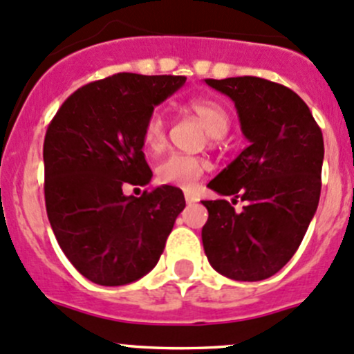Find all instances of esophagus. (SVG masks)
Here are the masks:
<instances>
[{"label": "esophagus", "mask_w": 354, "mask_h": 354, "mask_svg": "<svg viewBox=\"0 0 354 354\" xmlns=\"http://www.w3.org/2000/svg\"><path fill=\"white\" fill-rule=\"evenodd\" d=\"M185 200H187V203H195V202H197V198H195L192 194H188V192H187V194H185Z\"/></svg>", "instance_id": "34e87169"}]
</instances>
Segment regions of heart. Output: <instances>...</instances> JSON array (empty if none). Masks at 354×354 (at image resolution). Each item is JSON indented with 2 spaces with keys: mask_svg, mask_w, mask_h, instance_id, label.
<instances>
[{
  "mask_svg": "<svg viewBox=\"0 0 354 354\" xmlns=\"http://www.w3.org/2000/svg\"><path fill=\"white\" fill-rule=\"evenodd\" d=\"M190 109L197 114L210 137H223L230 128L227 111L212 99H195ZM144 147L151 152H159L166 144V120L160 111H152L145 120L142 133ZM205 171V162L198 157L187 154H171L157 166V180L164 185L180 188H192Z\"/></svg>",
  "mask_w": 354,
  "mask_h": 354,
  "instance_id": "heart-1",
  "label": "heart"
}]
</instances>
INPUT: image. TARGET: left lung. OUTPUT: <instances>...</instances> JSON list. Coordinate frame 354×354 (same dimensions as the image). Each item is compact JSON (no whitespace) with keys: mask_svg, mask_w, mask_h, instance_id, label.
I'll use <instances>...</instances> for the list:
<instances>
[{"mask_svg":"<svg viewBox=\"0 0 354 354\" xmlns=\"http://www.w3.org/2000/svg\"><path fill=\"white\" fill-rule=\"evenodd\" d=\"M234 102L248 147L207 187L202 243L209 263L234 281L279 272L301 243L320 198L324 137L308 106L284 85L259 77L207 78ZM240 198L236 213L225 200Z\"/></svg>","mask_w":354,"mask_h":354,"instance_id":"left-lung-1","label":"left lung"}]
</instances>
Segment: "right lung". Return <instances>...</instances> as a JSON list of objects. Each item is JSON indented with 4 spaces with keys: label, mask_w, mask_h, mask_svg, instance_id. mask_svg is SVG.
<instances>
[{
    "label": "right lung",
    "mask_w": 354,
    "mask_h": 354,
    "mask_svg": "<svg viewBox=\"0 0 354 354\" xmlns=\"http://www.w3.org/2000/svg\"><path fill=\"white\" fill-rule=\"evenodd\" d=\"M185 82L116 73L75 91L49 123L42 151L48 219L66 259L92 283L123 286L151 272L185 209L183 192L169 185L142 197L123 192L151 181L145 120Z\"/></svg>",
    "instance_id": "obj_1"
}]
</instances>
